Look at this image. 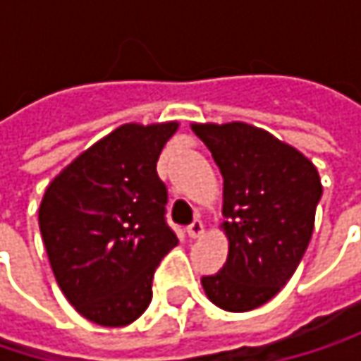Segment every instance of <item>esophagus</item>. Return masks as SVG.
<instances>
[{"instance_id": "esophagus-1", "label": "esophagus", "mask_w": 361, "mask_h": 361, "mask_svg": "<svg viewBox=\"0 0 361 361\" xmlns=\"http://www.w3.org/2000/svg\"><path fill=\"white\" fill-rule=\"evenodd\" d=\"M202 234H204V226H202V221H200V219H196V221L188 228V236L196 240V238H200Z\"/></svg>"}]
</instances>
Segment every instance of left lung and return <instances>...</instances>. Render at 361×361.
<instances>
[{
  "label": "left lung",
  "instance_id": "left-lung-1",
  "mask_svg": "<svg viewBox=\"0 0 361 361\" xmlns=\"http://www.w3.org/2000/svg\"><path fill=\"white\" fill-rule=\"evenodd\" d=\"M224 176L228 261L200 280L211 303L251 312L274 299L307 249L322 196L316 165L290 144L243 121L192 123Z\"/></svg>",
  "mask_w": 361,
  "mask_h": 361
}]
</instances>
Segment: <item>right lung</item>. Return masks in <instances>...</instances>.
I'll list each match as a JSON object with an SVG mask.
<instances>
[{"instance_id":"add662e5","label":"right lung","mask_w":361,"mask_h":361,"mask_svg":"<svg viewBox=\"0 0 361 361\" xmlns=\"http://www.w3.org/2000/svg\"><path fill=\"white\" fill-rule=\"evenodd\" d=\"M178 121L125 123L73 159L45 188L39 230L56 282L90 322L127 326L152 299L159 261L178 247L157 173Z\"/></svg>"}]
</instances>
